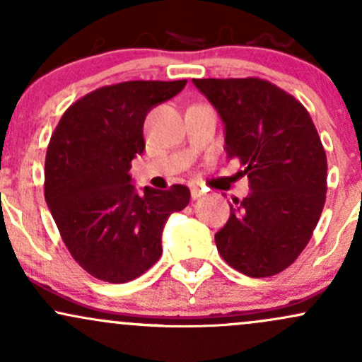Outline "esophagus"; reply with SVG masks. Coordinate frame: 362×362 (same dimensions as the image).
Wrapping results in <instances>:
<instances>
[{
    "instance_id": "obj_1",
    "label": "esophagus",
    "mask_w": 362,
    "mask_h": 362,
    "mask_svg": "<svg viewBox=\"0 0 362 362\" xmlns=\"http://www.w3.org/2000/svg\"><path fill=\"white\" fill-rule=\"evenodd\" d=\"M202 194H204V190H202L201 187H192V189H190V197L192 199H199Z\"/></svg>"
}]
</instances>
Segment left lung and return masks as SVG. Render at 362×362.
<instances>
[{"label": "left lung", "instance_id": "1", "mask_svg": "<svg viewBox=\"0 0 362 362\" xmlns=\"http://www.w3.org/2000/svg\"><path fill=\"white\" fill-rule=\"evenodd\" d=\"M224 124L250 194L214 235L223 260L248 277L288 269L308 245L327 194V155L308 110L260 78L192 80Z\"/></svg>", "mask_w": 362, "mask_h": 362}]
</instances>
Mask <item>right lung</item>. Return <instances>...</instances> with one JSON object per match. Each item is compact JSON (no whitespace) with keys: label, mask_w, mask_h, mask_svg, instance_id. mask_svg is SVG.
I'll return each mask as SVG.
<instances>
[{"label":"right lung","mask_w":362,"mask_h":362,"mask_svg":"<svg viewBox=\"0 0 362 362\" xmlns=\"http://www.w3.org/2000/svg\"><path fill=\"white\" fill-rule=\"evenodd\" d=\"M187 80L124 81L85 95L62 114L45 155L44 195L73 259L97 279L122 284L156 264L168 216L190 190L132 185L131 161L144 151L153 107L180 93Z\"/></svg>","instance_id":"obj_1"}]
</instances>
